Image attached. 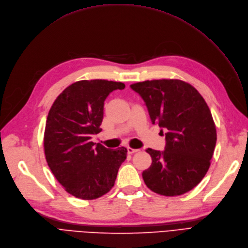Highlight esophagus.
<instances>
[{
	"mask_svg": "<svg viewBox=\"0 0 248 248\" xmlns=\"http://www.w3.org/2000/svg\"><path fill=\"white\" fill-rule=\"evenodd\" d=\"M137 152H138V150H136V148H132V147H130V146L127 147V153H128V155H132V154L137 153Z\"/></svg>",
	"mask_w": 248,
	"mask_h": 248,
	"instance_id": "obj_1",
	"label": "esophagus"
}]
</instances>
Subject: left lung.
<instances>
[{
  "instance_id": "8db88e82",
  "label": "left lung",
  "mask_w": 248,
  "mask_h": 248,
  "mask_svg": "<svg viewBox=\"0 0 248 248\" xmlns=\"http://www.w3.org/2000/svg\"><path fill=\"white\" fill-rule=\"evenodd\" d=\"M130 87L142 97L152 123L166 131L165 151L146 150L153 162L142 172L144 183L166 196L190 191L209 170L216 146L209 107L192 85L178 79L146 80Z\"/></svg>"
}]
</instances>
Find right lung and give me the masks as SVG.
<instances>
[{
	"mask_svg": "<svg viewBox=\"0 0 248 248\" xmlns=\"http://www.w3.org/2000/svg\"><path fill=\"white\" fill-rule=\"evenodd\" d=\"M122 82L103 79L69 85L48 112L44 146L46 163L65 190L77 199L95 200L112 189L127 150L93 142L102 131L104 102Z\"/></svg>",
	"mask_w": 248,
	"mask_h": 248,
	"instance_id": "right-lung-1",
	"label": "right lung"
}]
</instances>
